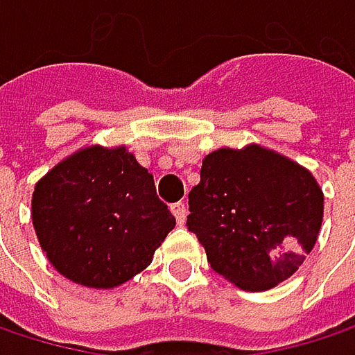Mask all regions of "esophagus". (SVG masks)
Wrapping results in <instances>:
<instances>
[{"label":"esophagus","mask_w":355,"mask_h":355,"mask_svg":"<svg viewBox=\"0 0 355 355\" xmlns=\"http://www.w3.org/2000/svg\"><path fill=\"white\" fill-rule=\"evenodd\" d=\"M171 211H173V216L177 218L178 224H182V222H184V218H187V205H184L182 201L173 203V205H171Z\"/></svg>","instance_id":"1"}]
</instances>
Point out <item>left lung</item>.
<instances>
[{
    "label": "left lung",
    "mask_w": 355,
    "mask_h": 355,
    "mask_svg": "<svg viewBox=\"0 0 355 355\" xmlns=\"http://www.w3.org/2000/svg\"><path fill=\"white\" fill-rule=\"evenodd\" d=\"M187 228L211 269L248 292L269 290L304 263L322 222V191L296 162L248 146L205 156L189 193Z\"/></svg>",
    "instance_id": "8db88e82"
}]
</instances>
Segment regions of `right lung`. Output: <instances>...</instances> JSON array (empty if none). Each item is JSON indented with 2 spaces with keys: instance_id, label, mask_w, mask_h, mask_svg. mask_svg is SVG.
<instances>
[{
  "instance_id": "obj_1",
  "label": "right lung",
  "mask_w": 355,
  "mask_h": 355,
  "mask_svg": "<svg viewBox=\"0 0 355 355\" xmlns=\"http://www.w3.org/2000/svg\"><path fill=\"white\" fill-rule=\"evenodd\" d=\"M33 224L61 275L88 288H114L152 263L177 222L133 154L92 146L36 182Z\"/></svg>"
}]
</instances>
